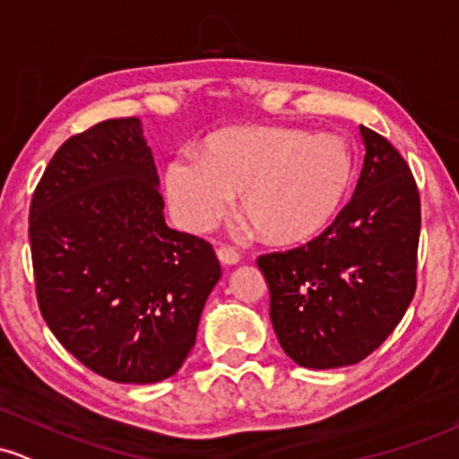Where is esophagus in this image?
<instances>
[{
  "label": "esophagus",
  "mask_w": 459,
  "mask_h": 459,
  "mask_svg": "<svg viewBox=\"0 0 459 459\" xmlns=\"http://www.w3.org/2000/svg\"><path fill=\"white\" fill-rule=\"evenodd\" d=\"M217 259H220L224 266H235V264L239 262V253L235 248H230V246H221V248L217 250Z\"/></svg>",
  "instance_id": "1"
}]
</instances>
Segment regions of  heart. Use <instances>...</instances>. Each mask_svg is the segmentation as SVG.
<instances>
[{"mask_svg":"<svg viewBox=\"0 0 459 459\" xmlns=\"http://www.w3.org/2000/svg\"><path fill=\"white\" fill-rule=\"evenodd\" d=\"M356 162L334 134L288 125H239L211 134L200 158H173L169 209L189 233H206L239 193L242 215L264 239L297 246L321 235L345 206Z\"/></svg>","mask_w":459,"mask_h":459,"instance_id":"obj_1","label":"heart"}]
</instances>
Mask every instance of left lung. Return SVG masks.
Segmentation results:
<instances>
[{"label":"left lung","mask_w":459,"mask_h":459,"mask_svg":"<svg viewBox=\"0 0 459 459\" xmlns=\"http://www.w3.org/2000/svg\"><path fill=\"white\" fill-rule=\"evenodd\" d=\"M365 162L350 204L316 239L257 259L270 321L301 368L334 369L369 356L416 292L420 195L404 158L360 127Z\"/></svg>","instance_id":"1"}]
</instances>
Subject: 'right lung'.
Returning <instances> with one entry per match:
<instances>
[{
	"instance_id": "obj_1",
	"label": "right lung",
	"mask_w": 459,
	"mask_h": 459,
	"mask_svg": "<svg viewBox=\"0 0 459 459\" xmlns=\"http://www.w3.org/2000/svg\"><path fill=\"white\" fill-rule=\"evenodd\" d=\"M138 118L61 144L30 204L39 310L59 343L114 383H160L195 345L221 268L211 244L169 229Z\"/></svg>"
}]
</instances>
